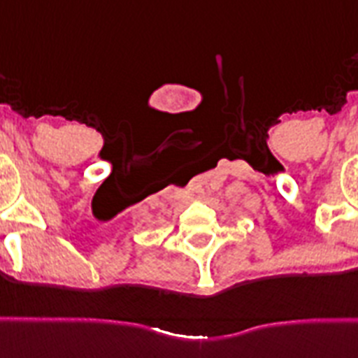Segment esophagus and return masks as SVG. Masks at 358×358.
I'll return each instance as SVG.
<instances>
[{
    "instance_id": "34e87169",
    "label": "esophagus",
    "mask_w": 358,
    "mask_h": 358,
    "mask_svg": "<svg viewBox=\"0 0 358 358\" xmlns=\"http://www.w3.org/2000/svg\"><path fill=\"white\" fill-rule=\"evenodd\" d=\"M198 194H200L198 191H187V193H185V196H187V198H198Z\"/></svg>"
}]
</instances>
